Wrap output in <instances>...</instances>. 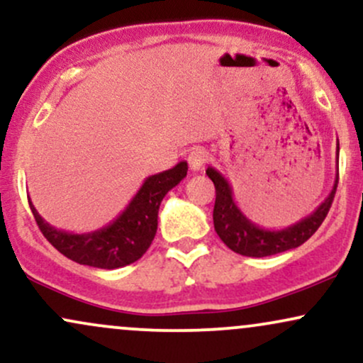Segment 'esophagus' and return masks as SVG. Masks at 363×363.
<instances>
[{"instance_id":"34e87169","label":"esophagus","mask_w":363,"mask_h":363,"mask_svg":"<svg viewBox=\"0 0 363 363\" xmlns=\"http://www.w3.org/2000/svg\"><path fill=\"white\" fill-rule=\"evenodd\" d=\"M187 162H189L191 170H194V172L196 170H201L203 165L206 164V153L203 152V150L196 148L189 153V155H187Z\"/></svg>"}]
</instances>
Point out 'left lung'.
Listing matches in <instances>:
<instances>
[{"instance_id":"obj_1","label":"left lung","mask_w":363,"mask_h":363,"mask_svg":"<svg viewBox=\"0 0 363 363\" xmlns=\"http://www.w3.org/2000/svg\"><path fill=\"white\" fill-rule=\"evenodd\" d=\"M336 148L340 153V143ZM206 176L213 181L216 191L213 208V225L216 234L228 249L249 257L273 256V254L290 251V249L302 245L324 222L329 208L333 205V199H335L336 187H338V172H336V181L331 193L311 215L298 220L297 223L290 225V227L281 228V230H268V228L252 223L240 211L234 194H232V186L218 170L208 167Z\"/></svg>"}]
</instances>
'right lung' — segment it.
<instances>
[{
  "label": "right lung",
  "instance_id": "obj_1",
  "mask_svg": "<svg viewBox=\"0 0 363 363\" xmlns=\"http://www.w3.org/2000/svg\"><path fill=\"white\" fill-rule=\"evenodd\" d=\"M187 174V162L145 179L135 198L109 225L86 234L57 230L37 213L28 199L40 232L61 254L78 264L101 269H116L138 261L157 234L158 208L162 199Z\"/></svg>",
  "mask_w": 363,
  "mask_h": 363
}]
</instances>
